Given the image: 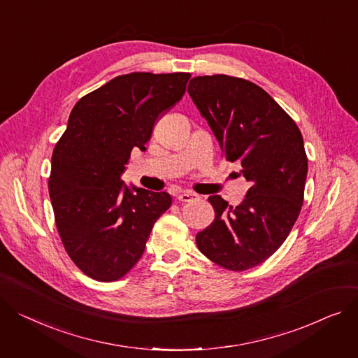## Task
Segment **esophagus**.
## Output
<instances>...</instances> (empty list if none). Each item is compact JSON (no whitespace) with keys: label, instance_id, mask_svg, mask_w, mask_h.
<instances>
[{"label":"esophagus","instance_id":"obj_1","mask_svg":"<svg viewBox=\"0 0 358 358\" xmlns=\"http://www.w3.org/2000/svg\"><path fill=\"white\" fill-rule=\"evenodd\" d=\"M200 196L194 192H189V189H185V192L180 193L178 194V200L180 201H184V203H188V201H193V200H199Z\"/></svg>","mask_w":358,"mask_h":358}]
</instances>
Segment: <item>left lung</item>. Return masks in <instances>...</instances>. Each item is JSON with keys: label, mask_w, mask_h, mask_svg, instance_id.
Here are the masks:
<instances>
[{"label": "left lung", "mask_w": 358, "mask_h": 358, "mask_svg": "<svg viewBox=\"0 0 358 358\" xmlns=\"http://www.w3.org/2000/svg\"><path fill=\"white\" fill-rule=\"evenodd\" d=\"M188 93L226 161H239L250 182L236 207L208 197L214 220L197 233V248L224 269H252L287 241L301 213L308 173L302 134L269 93L246 79L197 76Z\"/></svg>", "instance_id": "left-lung-1"}]
</instances>
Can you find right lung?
Returning <instances> with one entry per match:
<instances>
[{"label": "right lung", "instance_id": "obj_1", "mask_svg": "<svg viewBox=\"0 0 358 358\" xmlns=\"http://www.w3.org/2000/svg\"><path fill=\"white\" fill-rule=\"evenodd\" d=\"M189 78L147 71L117 76L70 112L53 150L49 193L69 257L94 280L124 278L171 206L169 193L131 189L121 176L131 151H145L155 122L184 96Z\"/></svg>", "mask_w": 358, "mask_h": 358}]
</instances>
